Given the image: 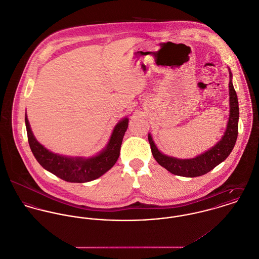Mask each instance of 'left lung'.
<instances>
[{
  "mask_svg": "<svg viewBox=\"0 0 259 259\" xmlns=\"http://www.w3.org/2000/svg\"><path fill=\"white\" fill-rule=\"evenodd\" d=\"M232 74L230 70V118L227 130L212 148L192 159H177L161 153L154 143L152 136L148 135L151 151L155 160L166 170L177 176L195 178L211 171L219 164L224 162L232 151L238 134L239 108L237 95L231 82Z\"/></svg>",
  "mask_w": 259,
  "mask_h": 259,
  "instance_id": "8db88e82",
  "label": "left lung"
}]
</instances>
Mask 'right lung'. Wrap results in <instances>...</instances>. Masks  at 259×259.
Returning <instances> with one entry per match:
<instances>
[{
  "instance_id": "add662e5",
  "label": "right lung",
  "mask_w": 259,
  "mask_h": 259,
  "mask_svg": "<svg viewBox=\"0 0 259 259\" xmlns=\"http://www.w3.org/2000/svg\"><path fill=\"white\" fill-rule=\"evenodd\" d=\"M25 121L30 150L40 166L66 182L87 183L101 177L115 165L129 120L124 118L119 121L105 149L98 155L90 158L66 157L49 151L34 138L27 114Z\"/></svg>"
}]
</instances>
